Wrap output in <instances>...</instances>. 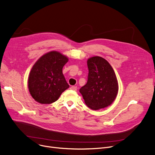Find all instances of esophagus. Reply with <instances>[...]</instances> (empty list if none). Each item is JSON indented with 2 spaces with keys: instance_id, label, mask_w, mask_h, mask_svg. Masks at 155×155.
I'll return each instance as SVG.
<instances>
[{
  "instance_id": "34e87169",
  "label": "esophagus",
  "mask_w": 155,
  "mask_h": 155,
  "mask_svg": "<svg viewBox=\"0 0 155 155\" xmlns=\"http://www.w3.org/2000/svg\"><path fill=\"white\" fill-rule=\"evenodd\" d=\"M70 89H71V90H72V91H77V87L76 86H71V87H70Z\"/></svg>"
}]
</instances>
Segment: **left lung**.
<instances>
[{
    "instance_id": "1",
    "label": "left lung",
    "mask_w": 155,
    "mask_h": 155,
    "mask_svg": "<svg viewBox=\"0 0 155 155\" xmlns=\"http://www.w3.org/2000/svg\"><path fill=\"white\" fill-rule=\"evenodd\" d=\"M88 68L87 84L80 89L85 103L93 110L103 109L115 100L118 82L115 72L109 62L101 56L87 60Z\"/></svg>"
}]
</instances>
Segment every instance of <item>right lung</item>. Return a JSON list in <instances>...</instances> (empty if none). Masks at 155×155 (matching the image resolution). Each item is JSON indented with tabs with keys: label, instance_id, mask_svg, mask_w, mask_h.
I'll return each mask as SVG.
<instances>
[{
	"label": "right lung",
	"instance_id": "add662e5",
	"mask_svg": "<svg viewBox=\"0 0 155 155\" xmlns=\"http://www.w3.org/2000/svg\"><path fill=\"white\" fill-rule=\"evenodd\" d=\"M68 61L66 56L58 51H51L43 55L35 63L29 75L28 88L36 102L51 104L69 88L62 72Z\"/></svg>",
	"mask_w": 155,
	"mask_h": 155
}]
</instances>
